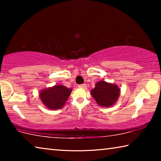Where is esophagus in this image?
Instances as JSON below:
<instances>
[{"instance_id": "obj_1", "label": "esophagus", "mask_w": 161, "mask_h": 161, "mask_svg": "<svg viewBox=\"0 0 161 161\" xmlns=\"http://www.w3.org/2000/svg\"><path fill=\"white\" fill-rule=\"evenodd\" d=\"M79 88H81V89H86V84H80L78 85Z\"/></svg>"}]
</instances>
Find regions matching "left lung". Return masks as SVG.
Segmentation results:
<instances>
[{
    "label": "left lung",
    "mask_w": 161,
    "mask_h": 161,
    "mask_svg": "<svg viewBox=\"0 0 161 161\" xmlns=\"http://www.w3.org/2000/svg\"><path fill=\"white\" fill-rule=\"evenodd\" d=\"M121 89L115 84L99 81L91 90V94L98 105L102 107H110L114 105L119 98Z\"/></svg>",
    "instance_id": "left-lung-1"
}]
</instances>
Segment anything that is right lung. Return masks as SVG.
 <instances>
[{"instance_id": "obj_1", "label": "right lung", "mask_w": 161, "mask_h": 161, "mask_svg": "<svg viewBox=\"0 0 161 161\" xmlns=\"http://www.w3.org/2000/svg\"><path fill=\"white\" fill-rule=\"evenodd\" d=\"M72 89L63 85H54L40 92V98L43 104L51 110L60 109L70 96Z\"/></svg>"}]
</instances>
